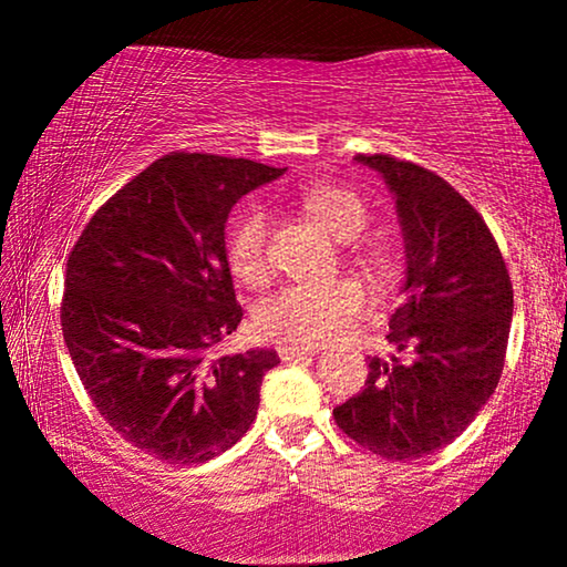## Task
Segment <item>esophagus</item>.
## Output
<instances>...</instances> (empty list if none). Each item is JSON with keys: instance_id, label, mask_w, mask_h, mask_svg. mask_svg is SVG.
<instances>
[{"instance_id": "esophagus-1", "label": "esophagus", "mask_w": 567, "mask_h": 567, "mask_svg": "<svg viewBox=\"0 0 567 567\" xmlns=\"http://www.w3.org/2000/svg\"><path fill=\"white\" fill-rule=\"evenodd\" d=\"M276 351H278V355H281V361H297V359H305V355H315L317 348H312V346H307V348L278 346Z\"/></svg>"}]
</instances>
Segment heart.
<instances>
[{"mask_svg":"<svg viewBox=\"0 0 567 567\" xmlns=\"http://www.w3.org/2000/svg\"><path fill=\"white\" fill-rule=\"evenodd\" d=\"M301 212L328 229L338 243H348L346 260L371 281H386L394 262L390 252L371 243H351L367 229L369 208L359 193L343 185L315 183L299 190ZM227 260L231 274L247 286H262L270 278V219L266 208L247 204L235 214L227 231ZM367 309L361 286L351 278L324 284H286L255 309V328L262 338L281 346H320L340 336Z\"/></svg>","mask_w":567,"mask_h":567,"instance_id":"heart-1","label":"heart"}]
</instances>
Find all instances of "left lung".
Masks as SVG:
<instances>
[{"mask_svg":"<svg viewBox=\"0 0 567 567\" xmlns=\"http://www.w3.org/2000/svg\"><path fill=\"white\" fill-rule=\"evenodd\" d=\"M390 185L405 237V301L390 317L398 353L369 359L359 394L332 410L338 429L384 460L452 444L503 374L514 286L483 216L444 177L392 154H359Z\"/></svg>","mask_w":567,"mask_h":567,"instance_id":"8db88e82","label":"left lung"}]
</instances>
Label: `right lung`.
<instances>
[{
    "label": "right lung",
    "mask_w": 567,
    "mask_h": 567,
    "mask_svg": "<svg viewBox=\"0 0 567 567\" xmlns=\"http://www.w3.org/2000/svg\"><path fill=\"white\" fill-rule=\"evenodd\" d=\"M284 175L252 159L169 152L97 208L66 260L61 330L92 405L167 464L227 452L258 415L274 351L216 355L237 330L224 224Z\"/></svg>",
    "instance_id": "obj_1"
}]
</instances>
